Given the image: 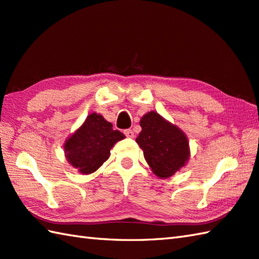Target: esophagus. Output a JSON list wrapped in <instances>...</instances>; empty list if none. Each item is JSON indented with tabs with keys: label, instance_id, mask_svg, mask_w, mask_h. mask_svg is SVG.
<instances>
[{
	"label": "esophagus",
	"instance_id": "34e87169",
	"mask_svg": "<svg viewBox=\"0 0 259 259\" xmlns=\"http://www.w3.org/2000/svg\"><path fill=\"white\" fill-rule=\"evenodd\" d=\"M124 135L128 137V138H135V133L131 129H125L124 130Z\"/></svg>",
	"mask_w": 259,
	"mask_h": 259
}]
</instances>
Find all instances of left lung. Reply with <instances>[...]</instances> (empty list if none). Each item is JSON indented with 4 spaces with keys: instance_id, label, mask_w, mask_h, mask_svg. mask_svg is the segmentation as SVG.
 Listing matches in <instances>:
<instances>
[{
    "instance_id": "obj_1",
    "label": "left lung",
    "mask_w": 259,
    "mask_h": 259,
    "mask_svg": "<svg viewBox=\"0 0 259 259\" xmlns=\"http://www.w3.org/2000/svg\"><path fill=\"white\" fill-rule=\"evenodd\" d=\"M140 125L142 130L136 141L144 151L146 161L159 178L171 177L189 159L186 135L155 111L146 113Z\"/></svg>"
}]
</instances>
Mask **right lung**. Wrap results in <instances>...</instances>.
<instances>
[{"label": "right lung", "instance_id": "1", "mask_svg": "<svg viewBox=\"0 0 259 259\" xmlns=\"http://www.w3.org/2000/svg\"><path fill=\"white\" fill-rule=\"evenodd\" d=\"M125 136L113 130L101 114L93 112L65 141L64 152L69 163L81 174L89 175L100 168L110 157V149Z\"/></svg>", "mask_w": 259, "mask_h": 259}]
</instances>
